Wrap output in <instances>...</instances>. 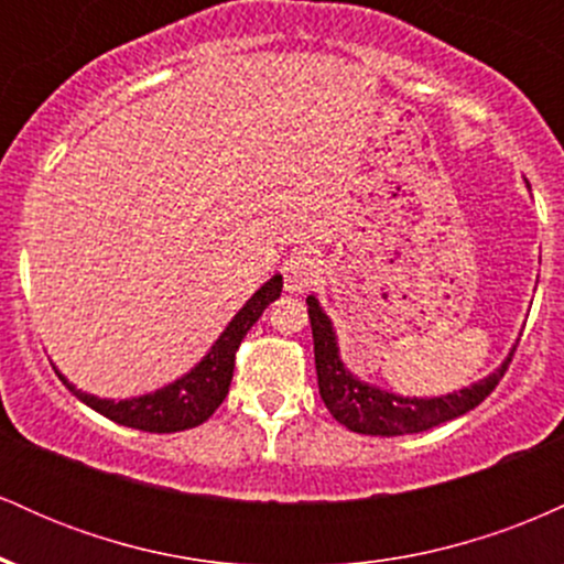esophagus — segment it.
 Segmentation results:
<instances>
[{
	"mask_svg": "<svg viewBox=\"0 0 564 564\" xmlns=\"http://www.w3.org/2000/svg\"><path fill=\"white\" fill-rule=\"evenodd\" d=\"M321 278V264L313 260V257H291L283 268V286H286L289 294H304L318 283Z\"/></svg>",
	"mask_w": 564,
	"mask_h": 564,
	"instance_id": "1",
	"label": "esophagus"
}]
</instances>
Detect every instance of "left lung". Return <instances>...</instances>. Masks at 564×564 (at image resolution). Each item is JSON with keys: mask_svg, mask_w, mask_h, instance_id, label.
<instances>
[{"mask_svg": "<svg viewBox=\"0 0 564 564\" xmlns=\"http://www.w3.org/2000/svg\"><path fill=\"white\" fill-rule=\"evenodd\" d=\"M307 313L310 326H313L315 371H318L323 403L332 411L336 422L358 432V435H413V432H426L432 426L464 416L496 390L517 349V345L509 349L507 360L494 373L475 381V384L462 387L458 392L453 390L448 394H437V398H411V394H398L384 390V387L368 384V381L349 371L339 355V339H336L334 323L313 294L307 296Z\"/></svg>", "mask_w": 564, "mask_h": 564, "instance_id": "left-lung-1", "label": "left lung"}]
</instances>
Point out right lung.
<instances>
[{
  "mask_svg": "<svg viewBox=\"0 0 564 564\" xmlns=\"http://www.w3.org/2000/svg\"><path fill=\"white\" fill-rule=\"evenodd\" d=\"M281 289L283 275L275 273L270 281H264L262 286L251 294V300L232 315V321L225 326V332L219 334V339L212 345L209 352H206L191 371L183 373L180 379H174L172 384L161 387L156 392H145L140 394V398L124 400L97 398V394H89L79 390L76 384H70L57 368L55 373L84 405L102 413V416L111 419L116 424L132 426V430L142 432H161V435H164V432L191 430V426L204 424L225 400V394L230 390L232 368H236L238 345H241L243 336L249 334V328L260 321L264 307L281 296Z\"/></svg>",
  "mask_w": 564,
  "mask_h": 564,
  "instance_id": "1",
  "label": "right lung"
}]
</instances>
